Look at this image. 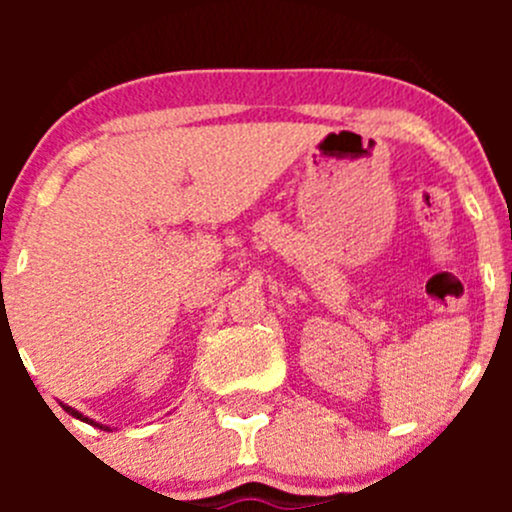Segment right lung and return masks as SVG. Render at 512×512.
Returning a JSON list of instances; mask_svg holds the SVG:
<instances>
[{
  "label": "right lung",
  "instance_id": "1",
  "mask_svg": "<svg viewBox=\"0 0 512 512\" xmlns=\"http://www.w3.org/2000/svg\"><path fill=\"white\" fill-rule=\"evenodd\" d=\"M61 406H64V404H61ZM64 411H66V414H71V416H74V418H81V421H84V423H91V426H98V428H103V431H111V426H103V423H96L94 418H89V416L79 414V411H76V409H71V406H64Z\"/></svg>",
  "mask_w": 512,
  "mask_h": 512
}]
</instances>
